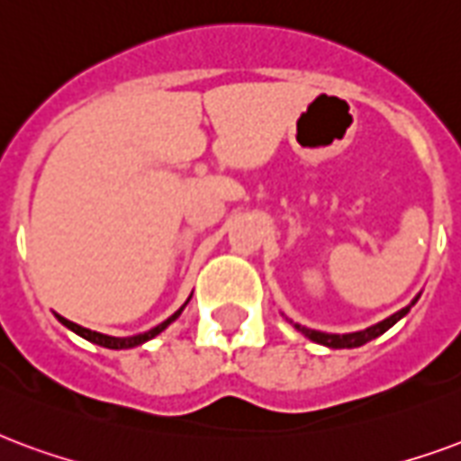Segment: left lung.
Returning a JSON list of instances; mask_svg holds the SVG:
<instances>
[{"label":"left lung","instance_id":"left-lung-1","mask_svg":"<svg viewBox=\"0 0 461 461\" xmlns=\"http://www.w3.org/2000/svg\"><path fill=\"white\" fill-rule=\"evenodd\" d=\"M415 300H412V303H415ZM408 310H411V305L403 310H398L395 315L386 317L384 322H378V325H374V327H366V330H361V332H352V335H327V332H317V330H308V327H303V325H295V330H298V332H303V335L308 337V339H312V342L325 344V347H332V349H354V347H361V344L376 339L378 335H384L388 327H393L395 322H398V320H401V317L408 312Z\"/></svg>","mask_w":461,"mask_h":461}]
</instances>
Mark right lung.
<instances>
[{
  "mask_svg": "<svg viewBox=\"0 0 461 461\" xmlns=\"http://www.w3.org/2000/svg\"><path fill=\"white\" fill-rule=\"evenodd\" d=\"M187 305V303H185ZM183 305V308H185ZM183 308L178 310V312H173V315L166 320V322H161V325H156L153 330H149V332H144V335H134V337H109V335H100V332H92V330H87V327H80V325H75V322H70V320H66V317H60L58 315V320L63 322L66 327H70L73 332H77L80 337H85L87 342H95V344H100V347H107V349H129V347H139V344H144L146 339H153V337L158 335V332H163L166 327L176 320V317L183 312Z\"/></svg>",
  "mask_w": 461,
  "mask_h": 461,
  "instance_id": "1",
  "label": "right lung"
}]
</instances>
